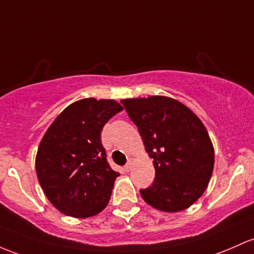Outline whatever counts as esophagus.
<instances>
[{
    "instance_id": "obj_1",
    "label": "esophagus",
    "mask_w": 254,
    "mask_h": 254,
    "mask_svg": "<svg viewBox=\"0 0 254 254\" xmlns=\"http://www.w3.org/2000/svg\"><path fill=\"white\" fill-rule=\"evenodd\" d=\"M131 168H132V160H131V159H130V160L127 161V165L124 166V169H125V171H127V172H129L130 170H131Z\"/></svg>"
}]
</instances>
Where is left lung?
Instances as JSON below:
<instances>
[{
  "label": "left lung",
  "mask_w": 254,
  "mask_h": 254,
  "mask_svg": "<svg viewBox=\"0 0 254 254\" xmlns=\"http://www.w3.org/2000/svg\"><path fill=\"white\" fill-rule=\"evenodd\" d=\"M155 169L153 185L141 189L147 204L164 212L191 206L207 188L214 150L207 130L193 111L168 96L122 100Z\"/></svg>",
  "instance_id": "obj_1"
}]
</instances>
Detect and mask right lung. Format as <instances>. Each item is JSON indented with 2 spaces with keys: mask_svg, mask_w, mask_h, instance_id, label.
<instances>
[{
  "mask_svg": "<svg viewBox=\"0 0 254 254\" xmlns=\"http://www.w3.org/2000/svg\"><path fill=\"white\" fill-rule=\"evenodd\" d=\"M121 111L114 100H78L44 133L36 174L46 196L61 213L88 218L107 206L119 174L108 165L101 130Z\"/></svg>",
  "mask_w": 254,
  "mask_h": 254,
  "instance_id": "add662e5",
  "label": "right lung"
}]
</instances>
